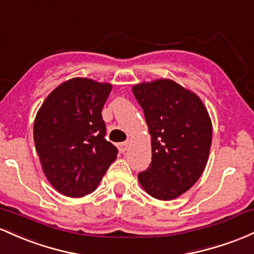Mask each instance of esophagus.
I'll use <instances>...</instances> for the list:
<instances>
[{
    "label": "esophagus",
    "mask_w": 254,
    "mask_h": 254,
    "mask_svg": "<svg viewBox=\"0 0 254 254\" xmlns=\"http://www.w3.org/2000/svg\"><path fill=\"white\" fill-rule=\"evenodd\" d=\"M118 147L121 152H126V151L128 150V142H119Z\"/></svg>",
    "instance_id": "esophagus-1"
}]
</instances>
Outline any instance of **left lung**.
Wrapping results in <instances>:
<instances>
[{
  "label": "left lung",
  "mask_w": 254,
  "mask_h": 254,
  "mask_svg": "<svg viewBox=\"0 0 254 254\" xmlns=\"http://www.w3.org/2000/svg\"><path fill=\"white\" fill-rule=\"evenodd\" d=\"M151 135L152 162L139 173L142 190L159 200L186 193L203 174L212 141V122L196 93L172 79L133 85Z\"/></svg>",
  "instance_id": "left-lung-1"
}]
</instances>
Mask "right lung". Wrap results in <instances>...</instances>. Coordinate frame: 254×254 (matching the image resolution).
I'll list each match as a JSON object with an SVG mask.
<instances>
[{"instance_id":"right-lung-1","label":"right lung","mask_w":254,"mask_h":254,"mask_svg":"<svg viewBox=\"0 0 254 254\" xmlns=\"http://www.w3.org/2000/svg\"><path fill=\"white\" fill-rule=\"evenodd\" d=\"M112 89L110 82L76 76L51 91L37 112V153L45 178L61 194L92 193L118 158V149L104 138L102 119Z\"/></svg>"}]
</instances>
